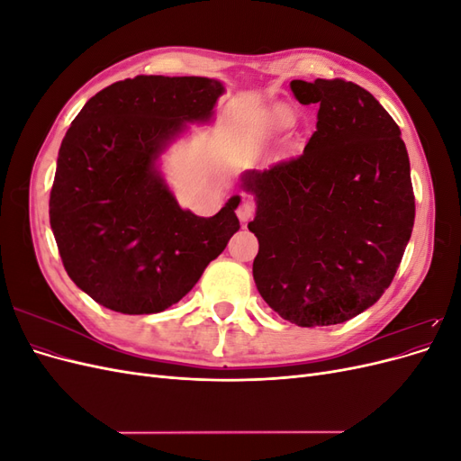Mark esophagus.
I'll return each instance as SVG.
<instances>
[{"label":"esophagus","mask_w":461,"mask_h":461,"mask_svg":"<svg viewBox=\"0 0 461 461\" xmlns=\"http://www.w3.org/2000/svg\"><path fill=\"white\" fill-rule=\"evenodd\" d=\"M254 209H256V207H254V202L244 198V200L240 202L239 209H236V215H239V219H240L242 222H248L249 219H252V215H254Z\"/></svg>","instance_id":"1"}]
</instances>
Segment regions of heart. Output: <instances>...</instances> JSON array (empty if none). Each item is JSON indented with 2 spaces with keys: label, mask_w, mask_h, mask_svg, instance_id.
I'll return each instance as SVG.
<instances>
[{
  "label": "heart",
  "mask_w": 461,
  "mask_h": 461,
  "mask_svg": "<svg viewBox=\"0 0 461 461\" xmlns=\"http://www.w3.org/2000/svg\"><path fill=\"white\" fill-rule=\"evenodd\" d=\"M290 121H292V113L285 107H276L269 113V124L273 129H285L288 127Z\"/></svg>",
  "instance_id": "b5f03b06"
}]
</instances>
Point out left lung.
<instances>
[{
	"label": "left lung",
	"instance_id": "left-lung-1",
	"mask_svg": "<svg viewBox=\"0 0 461 461\" xmlns=\"http://www.w3.org/2000/svg\"><path fill=\"white\" fill-rule=\"evenodd\" d=\"M290 90L319 105L317 131L300 158L240 175L256 200L254 281L283 319L327 327L393 283L415 219L410 158L394 119L354 82L292 80Z\"/></svg>",
	"mask_w": 461,
	"mask_h": 461
}]
</instances>
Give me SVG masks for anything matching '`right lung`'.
I'll list each match as a JSON object with an SVG mask.
<instances>
[{"label": "right lung", "instance_id": "1", "mask_svg": "<svg viewBox=\"0 0 461 461\" xmlns=\"http://www.w3.org/2000/svg\"><path fill=\"white\" fill-rule=\"evenodd\" d=\"M225 85L146 77L97 92L68 127L50 196V225L73 283L107 310L159 313L183 300L240 229L232 196L213 217L178 203L161 156L209 124Z\"/></svg>", "mask_w": 461, "mask_h": 461}]
</instances>
